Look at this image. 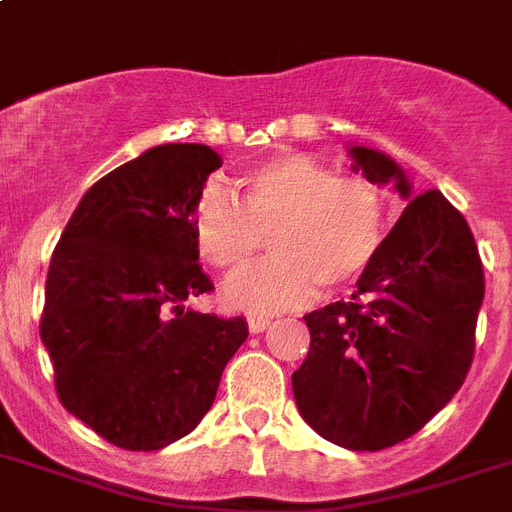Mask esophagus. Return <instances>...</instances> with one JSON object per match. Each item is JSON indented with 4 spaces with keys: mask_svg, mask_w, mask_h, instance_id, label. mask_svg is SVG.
Instances as JSON below:
<instances>
[{
    "mask_svg": "<svg viewBox=\"0 0 512 512\" xmlns=\"http://www.w3.org/2000/svg\"><path fill=\"white\" fill-rule=\"evenodd\" d=\"M269 324L272 322H269L266 316H248V329H251V332H264Z\"/></svg>",
    "mask_w": 512,
    "mask_h": 512,
    "instance_id": "esophagus-1",
    "label": "esophagus"
}]
</instances>
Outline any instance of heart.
Listing matches in <instances>:
<instances>
[{"label": "heart", "mask_w": 512, "mask_h": 512, "mask_svg": "<svg viewBox=\"0 0 512 512\" xmlns=\"http://www.w3.org/2000/svg\"><path fill=\"white\" fill-rule=\"evenodd\" d=\"M232 201L206 193L193 232L201 259L225 274L243 272L264 248L274 256L232 280V308L269 314L314 298L319 285L356 280L387 238V198L361 175H335L311 156L285 154L253 164L235 180Z\"/></svg>", "instance_id": "b5f03b06"}]
</instances>
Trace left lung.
<instances>
[{
  "mask_svg": "<svg viewBox=\"0 0 512 512\" xmlns=\"http://www.w3.org/2000/svg\"><path fill=\"white\" fill-rule=\"evenodd\" d=\"M371 183L411 185L392 159L353 146ZM350 301L306 314L311 348L293 374L306 424L348 450H384L413 437L466 379L484 301L474 232L439 190L408 201Z\"/></svg>",
  "mask_w": 512,
  "mask_h": 512,
  "instance_id": "1",
  "label": "left lung"
}]
</instances>
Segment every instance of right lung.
<instances>
[{
  "instance_id": "obj_1",
  "label": "right lung",
  "mask_w": 512,
  "mask_h": 512,
  "mask_svg": "<svg viewBox=\"0 0 512 512\" xmlns=\"http://www.w3.org/2000/svg\"><path fill=\"white\" fill-rule=\"evenodd\" d=\"M219 159L164 143L86 190L54 246L41 340L59 403L122 450H162L209 413L243 316L183 308L214 285L193 211Z\"/></svg>"
}]
</instances>
